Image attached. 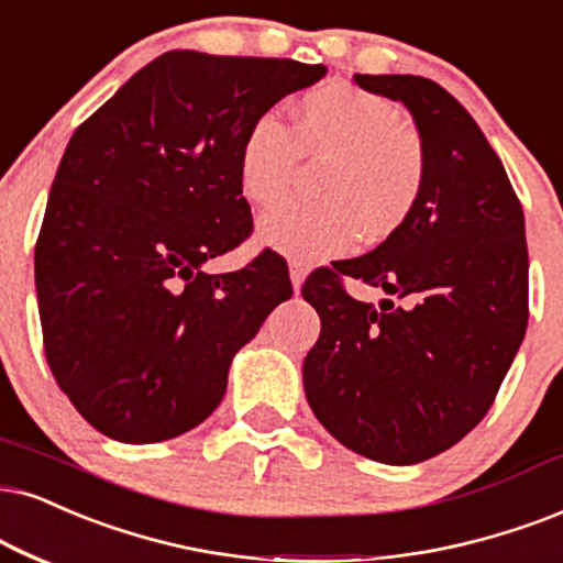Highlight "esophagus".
Segmentation results:
<instances>
[{
	"label": "esophagus",
	"instance_id": "obj_1",
	"mask_svg": "<svg viewBox=\"0 0 563 563\" xmlns=\"http://www.w3.org/2000/svg\"><path fill=\"white\" fill-rule=\"evenodd\" d=\"M288 273H290V283H294V290H296V294H298V290H301V286H303L306 267H303V265H298V262H290Z\"/></svg>",
	"mask_w": 563,
	"mask_h": 563
}]
</instances>
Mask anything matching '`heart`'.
Listing matches in <instances>:
<instances>
[{
  "label": "heart",
  "instance_id": "obj_1",
  "mask_svg": "<svg viewBox=\"0 0 563 563\" xmlns=\"http://www.w3.org/2000/svg\"><path fill=\"white\" fill-rule=\"evenodd\" d=\"M301 158H327L317 179L322 197L286 199L257 223L262 244L298 262L343 254L355 239H389L412 218L429 179L426 147L400 106L345 82L303 92L290 126L275 111L254 119L239 147L244 197L275 202Z\"/></svg>",
  "mask_w": 563,
  "mask_h": 563
}]
</instances>
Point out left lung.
Listing matches in <instances>:
<instances>
[{"label": "left lung", "mask_w": 563, "mask_h": 563, "mask_svg": "<svg viewBox=\"0 0 563 563\" xmlns=\"http://www.w3.org/2000/svg\"><path fill=\"white\" fill-rule=\"evenodd\" d=\"M353 80L412 113L429 179L400 231L303 283L301 296L322 319L303 358V389L319 423L347 450L416 465L483 421L522 345L525 216L486 134L441 85L416 75ZM345 274L413 303L355 302Z\"/></svg>", "instance_id": "left-lung-1"}]
</instances>
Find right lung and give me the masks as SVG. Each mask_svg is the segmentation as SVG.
<instances>
[{
    "label": "right lung",
    "mask_w": 563,
    "mask_h": 563,
    "mask_svg": "<svg viewBox=\"0 0 563 563\" xmlns=\"http://www.w3.org/2000/svg\"><path fill=\"white\" fill-rule=\"evenodd\" d=\"M324 73L166 52L75 130L35 241V294L48 368L92 429L124 444L195 429L239 347L294 294L269 249L236 273L202 265L252 233L246 130Z\"/></svg>",
    "instance_id": "right-lung-1"
}]
</instances>
